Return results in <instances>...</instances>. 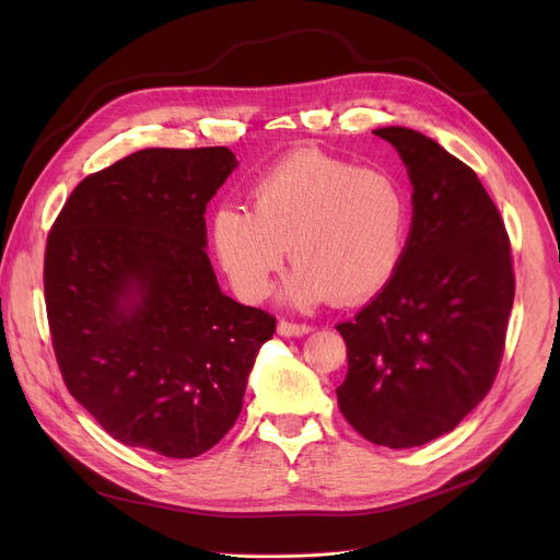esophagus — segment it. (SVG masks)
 <instances>
[{
    "label": "esophagus",
    "mask_w": 560,
    "mask_h": 560,
    "mask_svg": "<svg viewBox=\"0 0 560 560\" xmlns=\"http://www.w3.org/2000/svg\"><path fill=\"white\" fill-rule=\"evenodd\" d=\"M277 329L281 336H306L308 331H313L308 325H298V322H288V319H281Z\"/></svg>",
    "instance_id": "esophagus-1"
}]
</instances>
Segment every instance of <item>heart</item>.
I'll return each mask as SVG.
<instances>
[{"label":"heart","instance_id":"heart-1","mask_svg":"<svg viewBox=\"0 0 560 560\" xmlns=\"http://www.w3.org/2000/svg\"><path fill=\"white\" fill-rule=\"evenodd\" d=\"M247 199L249 211L220 206L211 218L215 256L247 302L268 295L288 252L285 298L298 306L357 304L399 268L410 206L386 170L306 147L265 170Z\"/></svg>","mask_w":560,"mask_h":560}]
</instances>
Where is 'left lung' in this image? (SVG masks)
I'll return each instance as SVG.
<instances>
[{
    "label": "left lung",
    "instance_id": "1",
    "mask_svg": "<svg viewBox=\"0 0 560 560\" xmlns=\"http://www.w3.org/2000/svg\"><path fill=\"white\" fill-rule=\"evenodd\" d=\"M395 144L413 184L399 268L349 322L345 420L374 445L420 447L450 433L492 388L515 298L511 241L472 167L404 127Z\"/></svg>",
    "mask_w": 560,
    "mask_h": 560
}]
</instances>
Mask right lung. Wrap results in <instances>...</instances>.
<instances>
[{
    "mask_svg": "<svg viewBox=\"0 0 560 560\" xmlns=\"http://www.w3.org/2000/svg\"><path fill=\"white\" fill-rule=\"evenodd\" d=\"M235 167L226 147L140 150L88 174L45 247V306L70 395L122 445L209 452L241 416L268 311L222 295L206 203Z\"/></svg>",
    "mask_w": 560,
    "mask_h": 560,
    "instance_id": "obj_1",
    "label": "right lung"
}]
</instances>
